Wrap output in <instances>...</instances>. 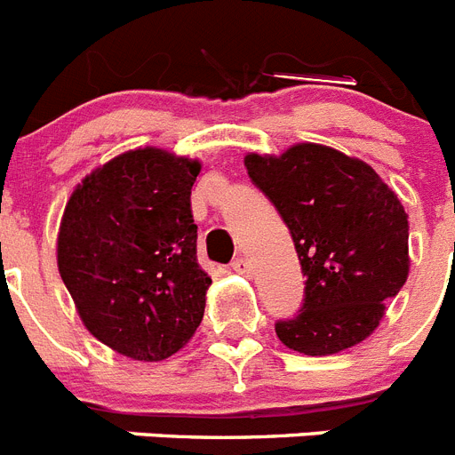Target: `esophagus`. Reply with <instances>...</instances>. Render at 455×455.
Instances as JSON below:
<instances>
[{"label":"esophagus","instance_id":"1","mask_svg":"<svg viewBox=\"0 0 455 455\" xmlns=\"http://www.w3.org/2000/svg\"><path fill=\"white\" fill-rule=\"evenodd\" d=\"M232 269H235L236 274H242V275H251V274H253V267H251V262H248L246 258H235V259H232Z\"/></svg>","mask_w":455,"mask_h":455}]
</instances>
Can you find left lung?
<instances>
[{
    "mask_svg": "<svg viewBox=\"0 0 455 455\" xmlns=\"http://www.w3.org/2000/svg\"><path fill=\"white\" fill-rule=\"evenodd\" d=\"M248 177L292 235L304 304L275 322L294 352L327 356L366 340L410 271V223L401 200L359 158L301 142L281 156L248 154Z\"/></svg>",
    "mask_w": 455,
    "mask_h": 455,
    "instance_id": "obj_1",
    "label": "left lung"
}]
</instances>
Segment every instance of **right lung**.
<instances>
[{"label":"right lung","instance_id":"obj_1","mask_svg":"<svg viewBox=\"0 0 455 455\" xmlns=\"http://www.w3.org/2000/svg\"><path fill=\"white\" fill-rule=\"evenodd\" d=\"M197 174L190 158L126 151L84 177L64 209L61 281L89 333L135 361L180 352L204 315L212 278L197 265Z\"/></svg>","mask_w":455,"mask_h":455}]
</instances>
